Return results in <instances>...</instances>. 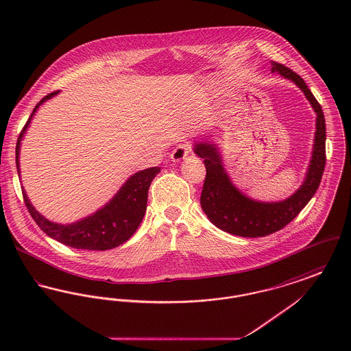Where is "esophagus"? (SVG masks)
<instances>
[{"instance_id": "34e87169", "label": "esophagus", "mask_w": 351, "mask_h": 351, "mask_svg": "<svg viewBox=\"0 0 351 351\" xmlns=\"http://www.w3.org/2000/svg\"><path fill=\"white\" fill-rule=\"evenodd\" d=\"M191 152H192L191 145H188V143H180V145H178V146L173 149V151L171 152V159H172L173 162H180V160H183L184 158H186Z\"/></svg>"}]
</instances>
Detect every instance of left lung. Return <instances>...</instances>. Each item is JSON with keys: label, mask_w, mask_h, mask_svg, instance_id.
Wrapping results in <instances>:
<instances>
[{"label": "left lung", "mask_w": 351, "mask_h": 351, "mask_svg": "<svg viewBox=\"0 0 351 351\" xmlns=\"http://www.w3.org/2000/svg\"><path fill=\"white\" fill-rule=\"evenodd\" d=\"M272 72L292 80L312 104L316 119L315 147L305 182L289 199L280 202H258L243 196L226 175L213 145L196 143L195 152L204 159L206 175L201 192V208L213 225L239 237H265L283 229L315 196L326 163V125L321 105L300 76L280 63H272Z\"/></svg>", "instance_id": "8db88e82"}]
</instances>
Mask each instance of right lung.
<instances>
[{"mask_svg":"<svg viewBox=\"0 0 351 351\" xmlns=\"http://www.w3.org/2000/svg\"><path fill=\"white\" fill-rule=\"evenodd\" d=\"M56 93L58 90L49 93L47 96H45L42 100L39 101L35 105L32 116L42 102L49 100ZM30 119L32 117L27 119L25 128L22 129V132L18 136L17 147H16L18 172H19V168H18L19 143H21L23 132L30 123ZM159 172H160V168L151 167L134 173L133 176L123 184V186L119 189V192L113 197V200L108 202L95 215L71 225H59L46 219L34 209L25 191H22V195H23L25 205L34 221L51 238L73 249L109 250L126 242L138 229L146 212L147 195H149L151 182Z\"/></svg>","mask_w":351,"mask_h":351,"instance_id":"right-lung-1","label":"right lung"}]
</instances>
